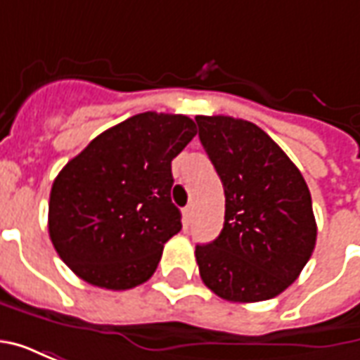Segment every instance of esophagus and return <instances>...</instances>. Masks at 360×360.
<instances>
[{
  "label": "esophagus",
  "instance_id": "1",
  "mask_svg": "<svg viewBox=\"0 0 360 360\" xmlns=\"http://www.w3.org/2000/svg\"><path fill=\"white\" fill-rule=\"evenodd\" d=\"M191 221H193V206H187V208H183V226L188 227Z\"/></svg>",
  "mask_w": 360,
  "mask_h": 360
}]
</instances>
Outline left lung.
<instances>
[{"mask_svg":"<svg viewBox=\"0 0 360 360\" xmlns=\"http://www.w3.org/2000/svg\"><path fill=\"white\" fill-rule=\"evenodd\" d=\"M198 139L226 193V221L195 257L204 285L231 302L268 301L299 278L316 245L297 165L250 121L198 115Z\"/></svg>","mask_w":360,"mask_h":360,"instance_id":"obj_1","label":"left lung"}]
</instances>
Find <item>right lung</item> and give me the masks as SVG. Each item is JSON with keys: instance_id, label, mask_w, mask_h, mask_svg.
Returning a JSON list of instances; mask_svg holds the SVG:
<instances>
[{"instance_id": "1", "label": "right lung", "mask_w": 360, "mask_h": 360, "mask_svg": "<svg viewBox=\"0 0 360 360\" xmlns=\"http://www.w3.org/2000/svg\"><path fill=\"white\" fill-rule=\"evenodd\" d=\"M195 134L187 115L146 111L67 162L51 185L48 229L79 278L113 291L152 278L164 245L181 231L172 160Z\"/></svg>"}]
</instances>
